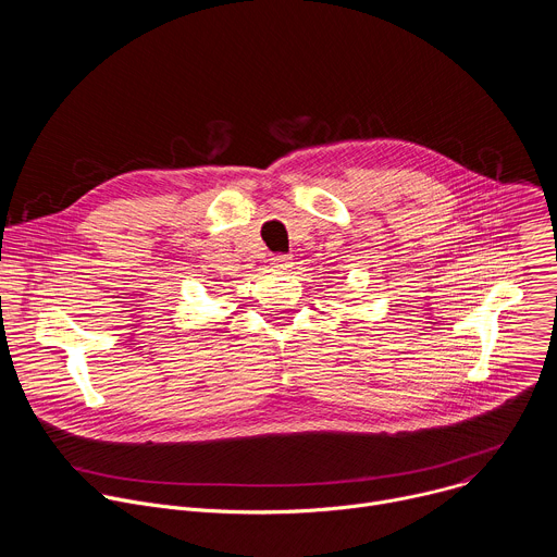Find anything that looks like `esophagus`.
Instances as JSON below:
<instances>
[{
	"mask_svg": "<svg viewBox=\"0 0 557 557\" xmlns=\"http://www.w3.org/2000/svg\"><path fill=\"white\" fill-rule=\"evenodd\" d=\"M290 267H293V258H288V256H275L271 262V269L275 273H286V271H290Z\"/></svg>",
	"mask_w": 557,
	"mask_h": 557,
	"instance_id": "1",
	"label": "esophagus"
}]
</instances>
